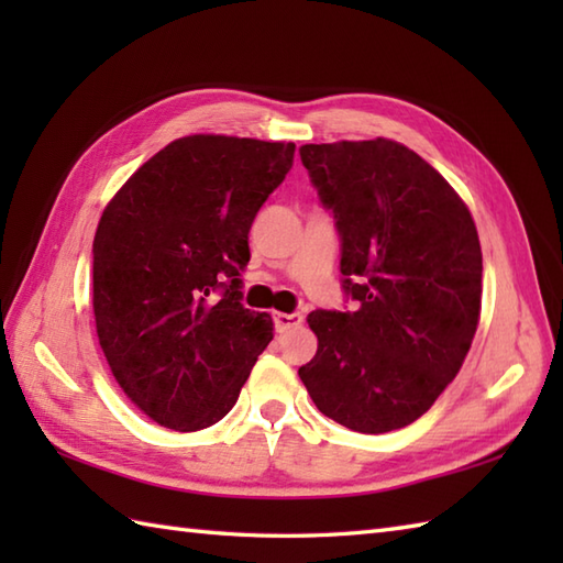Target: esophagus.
<instances>
[{
	"instance_id": "1",
	"label": "esophagus",
	"mask_w": 563,
	"mask_h": 563,
	"mask_svg": "<svg viewBox=\"0 0 563 563\" xmlns=\"http://www.w3.org/2000/svg\"><path fill=\"white\" fill-rule=\"evenodd\" d=\"M275 319V331L278 333H285V331H292L302 324V314L300 312H292V314H285V312H278L273 317Z\"/></svg>"
}]
</instances>
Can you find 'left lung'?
<instances>
[{
	"label": "left lung",
	"mask_w": 563,
	"mask_h": 563,
	"mask_svg": "<svg viewBox=\"0 0 563 563\" xmlns=\"http://www.w3.org/2000/svg\"><path fill=\"white\" fill-rule=\"evenodd\" d=\"M341 239L353 309L307 317L317 355L300 379L333 421L377 435L421 418L460 373L479 324L482 246L470 210L394 140L302 145Z\"/></svg>",
	"instance_id": "8db88e82"
}]
</instances>
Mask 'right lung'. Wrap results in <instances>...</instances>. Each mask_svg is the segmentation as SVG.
I'll use <instances>...</instances> for the list:
<instances>
[{
    "label": "right lung",
    "mask_w": 563,
    "mask_h": 563,
    "mask_svg": "<svg viewBox=\"0 0 563 563\" xmlns=\"http://www.w3.org/2000/svg\"><path fill=\"white\" fill-rule=\"evenodd\" d=\"M292 142L174 140L128 178L93 236V317L128 399L164 428L230 413L273 319L242 305L249 230Z\"/></svg>",
    "instance_id": "1"
}]
</instances>
